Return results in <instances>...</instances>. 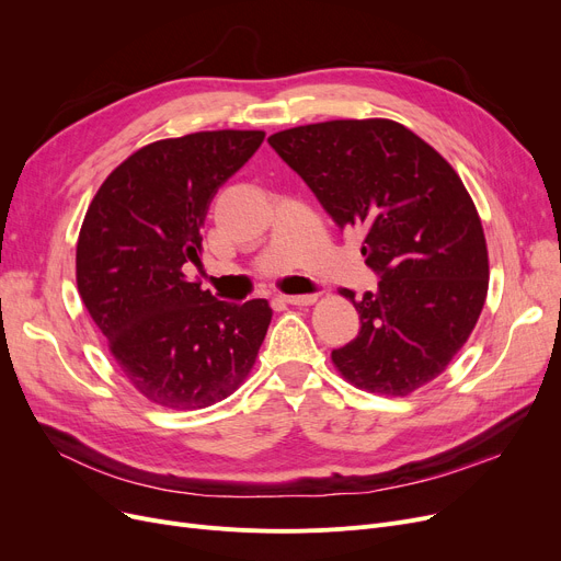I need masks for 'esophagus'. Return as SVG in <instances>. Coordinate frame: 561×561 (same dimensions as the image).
<instances>
[{
	"instance_id": "34e87169",
	"label": "esophagus",
	"mask_w": 561,
	"mask_h": 561,
	"mask_svg": "<svg viewBox=\"0 0 561 561\" xmlns=\"http://www.w3.org/2000/svg\"><path fill=\"white\" fill-rule=\"evenodd\" d=\"M280 299L289 306H312L317 301V295H283Z\"/></svg>"
}]
</instances>
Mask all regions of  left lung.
Here are the masks:
<instances>
[{
  "mask_svg": "<svg viewBox=\"0 0 561 561\" xmlns=\"http://www.w3.org/2000/svg\"><path fill=\"white\" fill-rule=\"evenodd\" d=\"M381 280L360 299L356 340L331 360L358 390L407 397L443 375L468 342L489 291L482 219L447 159L390 118L327 121L270 137Z\"/></svg>",
  "mask_w": 561,
  "mask_h": 561,
  "instance_id": "1",
  "label": "left lung"
}]
</instances>
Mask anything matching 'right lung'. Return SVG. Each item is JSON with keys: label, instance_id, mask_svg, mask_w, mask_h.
I'll return each mask as SVG.
<instances>
[{"label": "right lung", "instance_id": "1", "mask_svg": "<svg viewBox=\"0 0 561 561\" xmlns=\"http://www.w3.org/2000/svg\"><path fill=\"white\" fill-rule=\"evenodd\" d=\"M262 141V129H211L148 144L106 175L87 209L79 297L123 377L157 407L217 404L255 365L270 301H217L186 274L201 264L211 198Z\"/></svg>", "mask_w": 561, "mask_h": 561}]
</instances>
